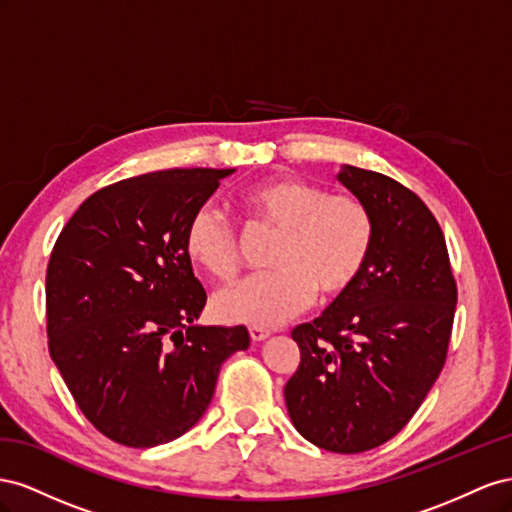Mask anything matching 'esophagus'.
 <instances>
[{"label":"esophagus","mask_w":512,"mask_h":512,"mask_svg":"<svg viewBox=\"0 0 512 512\" xmlns=\"http://www.w3.org/2000/svg\"><path fill=\"white\" fill-rule=\"evenodd\" d=\"M248 332H251V339L253 341H264L270 337V330L268 328H261V326H251L248 328Z\"/></svg>","instance_id":"1"}]
</instances>
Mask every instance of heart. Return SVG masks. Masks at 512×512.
<instances>
[{
  "instance_id": "1",
  "label": "heart",
  "mask_w": 512,
  "mask_h": 512,
  "mask_svg": "<svg viewBox=\"0 0 512 512\" xmlns=\"http://www.w3.org/2000/svg\"><path fill=\"white\" fill-rule=\"evenodd\" d=\"M236 206L248 225L279 231L268 272L248 276L214 296V311L227 321L274 326L315 300L337 298L354 287L375 246V216L356 195H328L300 178H272L246 186ZM184 253L218 281L240 270L236 229L214 203H201L184 227Z\"/></svg>"
}]
</instances>
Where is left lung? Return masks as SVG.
<instances>
[{
  "mask_svg": "<svg viewBox=\"0 0 512 512\" xmlns=\"http://www.w3.org/2000/svg\"><path fill=\"white\" fill-rule=\"evenodd\" d=\"M339 180L373 210L375 246L354 287L291 330L300 364L285 384V403L311 444L356 455L392 440L435 384L457 281L442 227L414 191L352 165Z\"/></svg>",
  "mask_w": 512,
  "mask_h": 512,
  "instance_id": "8db88e82",
  "label": "left lung"
}]
</instances>
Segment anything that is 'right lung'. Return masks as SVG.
Instances as JSON below:
<instances>
[{"instance_id":"obj_1","label":"right lung","mask_w":512,"mask_h":512,"mask_svg":"<svg viewBox=\"0 0 512 512\" xmlns=\"http://www.w3.org/2000/svg\"><path fill=\"white\" fill-rule=\"evenodd\" d=\"M233 169H167L87 197L47 266L49 354L83 416L109 440L152 448L208 410L244 326H193L206 304L184 253L188 216Z\"/></svg>"}]
</instances>
